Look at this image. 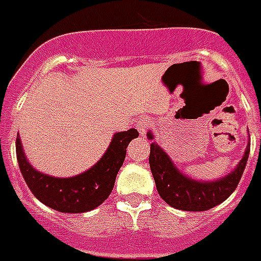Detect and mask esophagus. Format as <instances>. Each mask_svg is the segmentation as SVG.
I'll return each mask as SVG.
<instances>
[{
  "instance_id": "34e87169",
  "label": "esophagus",
  "mask_w": 261,
  "mask_h": 261,
  "mask_svg": "<svg viewBox=\"0 0 261 261\" xmlns=\"http://www.w3.org/2000/svg\"><path fill=\"white\" fill-rule=\"evenodd\" d=\"M148 128H149V123L148 121H141L140 124H138V133H140L141 136L146 134Z\"/></svg>"
}]
</instances>
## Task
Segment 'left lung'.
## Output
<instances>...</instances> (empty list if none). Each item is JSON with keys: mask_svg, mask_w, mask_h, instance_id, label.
<instances>
[{"mask_svg": "<svg viewBox=\"0 0 261 261\" xmlns=\"http://www.w3.org/2000/svg\"><path fill=\"white\" fill-rule=\"evenodd\" d=\"M146 137L153 140L150 131ZM249 152L250 142H248L242 159L231 173L214 181H199L181 173L163 148L153 141L150 144L149 166L156 190L166 203L178 210L203 212L223 203L235 191L246 167Z\"/></svg>", "mask_w": 261, "mask_h": 261, "instance_id": "left-lung-1", "label": "left lung"}]
</instances>
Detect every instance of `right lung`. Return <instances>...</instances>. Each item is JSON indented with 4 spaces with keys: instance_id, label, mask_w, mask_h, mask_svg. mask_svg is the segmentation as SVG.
Returning <instances> with one entry per match:
<instances>
[{
    "instance_id": "obj_1",
    "label": "right lung",
    "mask_w": 261,
    "mask_h": 261,
    "mask_svg": "<svg viewBox=\"0 0 261 261\" xmlns=\"http://www.w3.org/2000/svg\"><path fill=\"white\" fill-rule=\"evenodd\" d=\"M138 137L136 128L116 133L101 159L82 174L61 178L38 171L29 163L20 137L16 158L26 184L41 203L62 213H84L103 203L111 195L125 158V148Z\"/></svg>"
}]
</instances>
